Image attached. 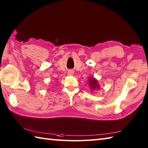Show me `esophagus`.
<instances>
[{"instance_id": "esophagus-1", "label": "esophagus", "mask_w": 148, "mask_h": 148, "mask_svg": "<svg viewBox=\"0 0 148 148\" xmlns=\"http://www.w3.org/2000/svg\"><path fill=\"white\" fill-rule=\"evenodd\" d=\"M69 75H73V71H71V70H70V71H68V73Z\"/></svg>"}]
</instances>
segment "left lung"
<instances>
[{
  "instance_id": "left-lung-1",
  "label": "left lung",
  "mask_w": 148,
  "mask_h": 148,
  "mask_svg": "<svg viewBox=\"0 0 148 148\" xmlns=\"http://www.w3.org/2000/svg\"><path fill=\"white\" fill-rule=\"evenodd\" d=\"M97 80L95 79H91L90 80V85L91 89H96V88H99V84H97Z\"/></svg>"
}]
</instances>
